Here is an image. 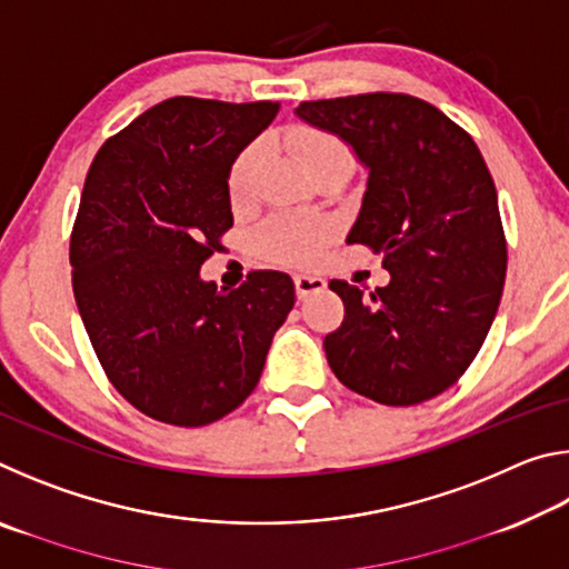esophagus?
<instances>
[{"label": "esophagus", "mask_w": 569, "mask_h": 569, "mask_svg": "<svg viewBox=\"0 0 569 569\" xmlns=\"http://www.w3.org/2000/svg\"><path fill=\"white\" fill-rule=\"evenodd\" d=\"M293 283H296L298 298H308L311 293H319V291H323V288H326L323 278L321 276H311V273H298L293 278Z\"/></svg>", "instance_id": "obj_1"}]
</instances>
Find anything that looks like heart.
<instances>
[{"label": "heart", "mask_w": 569, "mask_h": 569, "mask_svg": "<svg viewBox=\"0 0 569 569\" xmlns=\"http://www.w3.org/2000/svg\"><path fill=\"white\" fill-rule=\"evenodd\" d=\"M291 146L301 158L306 172L323 166L331 160H349L343 142L331 132L301 128L293 130ZM263 150L261 146H250L236 158L233 168L228 176V192L236 206L246 203L250 196V182H253V172L261 162ZM326 240V228L313 220L301 218H273L261 233L256 236V246L266 258L271 261H288V263H311Z\"/></svg>", "instance_id": "heart-1"}]
</instances>
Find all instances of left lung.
<instances>
[{
	"mask_svg": "<svg viewBox=\"0 0 569 569\" xmlns=\"http://www.w3.org/2000/svg\"><path fill=\"white\" fill-rule=\"evenodd\" d=\"M296 114L341 138L369 172L346 243L369 246L391 273L363 293L346 281L343 321L323 339L343 387L411 407L469 369L492 326L507 273L495 180L467 130L411 94L301 102Z\"/></svg>",
	"mask_w": 569,
	"mask_h": 569,
	"instance_id": "8db88e82",
	"label": "left lung"
}]
</instances>
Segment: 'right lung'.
Wrapping results in <instances>:
<instances>
[{
  "label": "right lung",
  "instance_id": "right-lung-1",
  "mask_svg": "<svg viewBox=\"0 0 569 569\" xmlns=\"http://www.w3.org/2000/svg\"><path fill=\"white\" fill-rule=\"evenodd\" d=\"M278 102L170 98L104 142L72 228V291L104 373L134 409L206 427L261 379L296 303L291 276L200 278L233 226L228 176Z\"/></svg>",
  "mask_w": 569,
  "mask_h": 569
}]
</instances>
